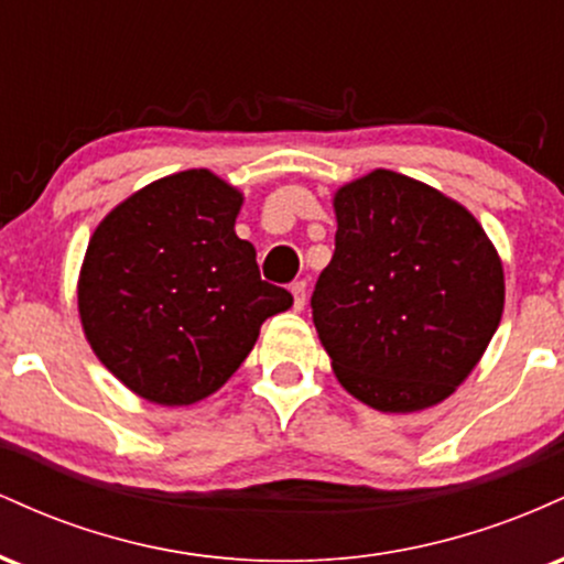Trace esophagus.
<instances>
[{
    "instance_id": "obj_1",
    "label": "esophagus",
    "mask_w": 564,
    "mask_h": 564,
    "mask_svg": "<svg viewBox=\"0 0 564 564\" xmlns=\"http://www.w3.org/2000/svg\"><path fill=\"white\" fill-rule=\"evenodd\" d=\"M291 294H294V310H302L304 302H307V283L304 281L291 283Z\"/></svg>"
}]
</instances>
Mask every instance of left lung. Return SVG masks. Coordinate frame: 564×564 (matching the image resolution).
<instances>
[{"instance_id": "1", "label": "left lung", "mask_w": 564, "mask_h": 564, "mask_svg": "<svg viewBox=\"0 0 564 564\" xmlns=\"http://www.w3.org/2000/svg\"><path fill=\"white\" fill-rule=\"evenodd\" d=\"M336 249L313 323L336 379L377 411H422L467 379L496 334L503 270L477 219L377 170L334 198Z\"/></svg>"}]
</instances>
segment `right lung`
<instances>
[{"label":"right lung","instance_id":"right-lung-1","mask_svg":"<svg viewBox=\"0 0 564 564\" xmlns=\"http://www.w3.org/2000/svg\"><path fill=\"white\" fill-rule=\"evenodd\" d=\"M241 193L206 170L142 187L100 223L79 278L97 358L140 398L191 405L228 381L291 307L236 236Z\"/></svg>","mask_w":564,"mask_h":564}]
</instances>
